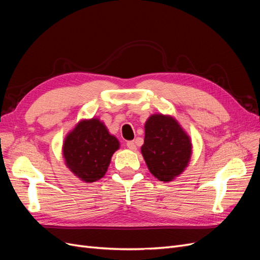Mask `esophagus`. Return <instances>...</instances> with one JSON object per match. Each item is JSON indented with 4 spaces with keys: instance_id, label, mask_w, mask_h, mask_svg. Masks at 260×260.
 I'll use <instances>...</instances> for the list:
<instances>
[{
    "instance_id": "1",
    "label": "esophagus",
    "mask_w": 260,
    "mask_h": 260,
    "mask_svg": "<svg viewBox=\"0 0 260 260\" xmlns=\"http://www.w3.org/2000/svg\"><path fill=\"white\" fill-rule=\"evenodd\" d=\"M127 146L131 151H137V144H136V141H129L127 143Z\"/></svg>"
}]
</instances>
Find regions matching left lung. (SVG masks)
<instances>
[{"label": "left lung", "instance_id": "1", "mask_svg": "<svg viewBox=\"0 0 260 260\" xmlns=\"http://www.w3.org/2000/svg\"><path fill=\"white\" fill-rule=\"evenodd\" d=\"M144 144L141 147L149 172L162 182H170L188 166L192 141L175 117L153 114L144 125Z\"/></svg>", "mask_w": 260, "mask_h": 260}]
</instances>
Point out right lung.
I'll list each match as a JSON object with an SVG mask.
<instances>
[{
    "label": "right lung",
    "instance_id": "add662e5",
    "mask_svg": "<svg viewBox=\"0 0 260 260\" xmlns=\"http://www.w3.org/2000/svg\"><path fill=\"white\" fill-rule=\"evenodd\" d=\"M119 147V141L105 123L93 117L81 119L67 133L61 151L66 167L83 182L92 183L105 176Z\"/></svg>",
    "mask_w": 260,
    "mask_h": 260
}]
</instances>
